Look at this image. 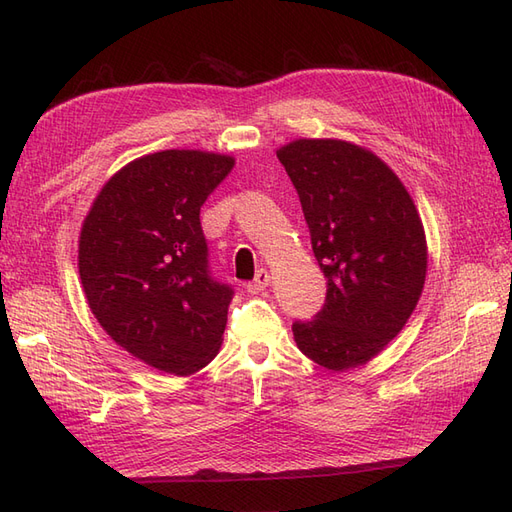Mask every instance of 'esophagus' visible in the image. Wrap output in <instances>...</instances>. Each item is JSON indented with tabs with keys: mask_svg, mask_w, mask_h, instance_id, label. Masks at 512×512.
I'll list each match as a JSON object with an SVG mask.
<instances>
[{
	"mask_svg": "<svg viewBox=\"0 0 512 512\" xmlns=\"http://www.w3.org/2000/svg\"><path fill=\"white\" fill-rule=\"evenodd\" d=\"M268 285H270V272L261 268V270H257L255 279L251 283H246V290L251 294H259V292H264Z\"/></svg>",
	"mask_w": 512,
	"mask_h": 512,
	"instance_id": "esophagus-1",
	"label": "esophagus"
}]
</instances>
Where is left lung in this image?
Instances as JSON below:
<instances>
[{
	"mask_svg": "<svg viewBox=\"0 0 512 512\" xmlns=\"http://www.w3.org/2000/svg\"><path fill=\"white\" fill-rule=\"evenodd\" d=\"M326 277V303L292 326L313 363L344 372L396 337L424 290L428 246L400 177L370 149L339 138H298L277 149Z\"/></svg>",
	"mask_w": 512,
	"mask_h": 512,
	"instance_id": "8db88e82",
	"label": "left lung"
}]
</instances>
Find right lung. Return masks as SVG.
Masks as SVG:
<instances>
[{
  "instance_id": "right-lung-1",
  "label": "right lung",
  "mask_w": 512,
  "mask_h": 512,
  "mask_svg": "<svg viewBox=\"0 0 512 512\" xmlns=\"http://www.w3.org/2000/svg\"><path fill=\"white\" fill-rule=\"evenodd\" d=\"M233 166L235 157L201 149L136 157L103 183L82 222L88 307L149 368L188 376L218 355L233 292L209 277L199 214Z\"/></svg>"
}]
</instances>
